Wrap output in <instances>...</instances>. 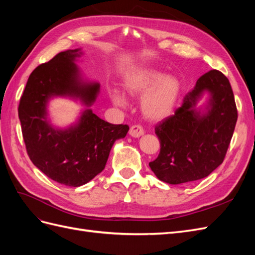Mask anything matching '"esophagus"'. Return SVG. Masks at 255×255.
Listing matches in <instances>:
<instances>
[{
	"label": "esophagus",
	"instance_id": "obj_1",
	"mask_svg": "<svg viewBox=\"0 0 255 255\" xmlns=\"http://www.w3.org/2000/svg\"><path fill=\"white\" fill-rule=\"evenodd\" d=\"M128 133L132 137H140L141 135H143V128L140 126L135 125L130 127Z\"/></svg>",
	"mask_w": 255,
	"mask_h": 255
}]
</instances>
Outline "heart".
Returning <instances> with one entry per match:
<instances>
[{"label": "heart", "mask_w": 255, "mask_h": 255, "mask_svg": "<svg viewBox=\"0 0 255 255\" xmlns=\"http://www.w3.org/2000/svg\"><path fill=\"white\" fill-rule=\"evenodd\" d=\"M123 90L129 97L142 95V114L150 120L159 121L173 112L181 92V83L175 76L164 75L154 68L137 67L126 76ZM111 98L116 105H127L125 97L118 92H113Z\"/></svg>", "instance_id": "heart-1"}]
</instances>
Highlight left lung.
<instances>
[{
    "label": "left lung",
    "instance_id": "obj_1",
    "mask_svg": "<svg viewBox=\"0 0 255 255\" xmlns=\"http://www.w3.org/2000/svg\"><path fill=\"white\" fill-rule=\"evenodd\" d=\"M204 92L211 95L207 113L195 110ZM237 109L227 76L211 70L200 78L174 113L155 127L160 151L149 163L158 179L168 184L201 180L222 164L234 133Z\"/></svg>",
    "mask_w": 255,
    "mask_h": 255
}]
</instances>
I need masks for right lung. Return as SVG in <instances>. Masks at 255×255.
I'll return each mask as SVG.
<instances>
[{"label":"right lung","instance_id":"1","mask_svg":"<svg viewBox=\"0 0 255 255\" xmlns=\"http://www.w3.org/2000/svg\"><path fill=\"white\" fill-rule=\"evenodd\" d=\"M80 49L58 53L30 73L19 103V119L26 152L33 164L51 180L79 187L102 172L114 142L125 138L128 125H112L91 110L66 129L53 128L47 119L52 97L79 98L91 106L99 94L98 83H85L74 64Z\"/></svg>","mask_w":255,"mask_h":255}]
</instances>
